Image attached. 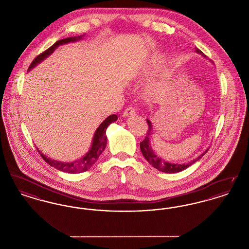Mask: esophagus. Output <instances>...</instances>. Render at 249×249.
Returning <instances> with one entry per match:
<instances>
[{"label":"esophagus","instance_id":"esophagus-1","mask_svg":"<svg viewBox=\"0 0 249 249\" xmlns=\"http://www.w3.org/2000/svg\"><path fill=\"white\" fill-rule=\"evenodd\" d=\"M134 114H135V109H134V107H127V108L124 110L122 116H123L124 118H127V117L131 116V115H134Z\"/></svg>","mask_w":249,"mask_h":249}]
</instances>
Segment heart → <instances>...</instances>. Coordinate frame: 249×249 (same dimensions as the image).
Here are the masks:
<instances>
[{"label":"heart","mask_w":249,"mask_h":249,"mask_svg":"<svg viewBox=\"0 0 249 249\" xmlns=\"http://www.w3.org/2000/svg\"><path fill=\"white\" fill-rule=\"evenodd\" d=\"M164 64V59H162L161 57H158L156 59H153V61L151 62L150 64V67L151 68H154V69H159L160 68L162 65ZM156 97H157V92L155 91V89H149L147 92H146V98L149 100V101H155L156 100Z\"/></svg>","instance_id":"b5f03b06"}]
</instances>
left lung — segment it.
<instances>
[{"label": "left lung", "instance_id": "1", "mask_svg": "<svg viewBox=\"0 0 249 249\" xmlns=\"http://www.w3.org/2000/svg\"><path fill=\"white\" fill-rule=\"evenodd\" d=\"M196 52L199 53V54H202L201 50L199 48H196ZM146 122L148 124V130L146 132V136L145 138L142 140V142H140V148H141V151H142V156L145 158V160L153 166L154 168H156L157 170L160 171V172H163V173H168V174H174V173H178V172H181L185 169H187L188 167H190V165L194 164L196 161H198L200 159H201L202 156H204L205 153L208 151V149H206L203 153H201L198 158L194 159L193 160L189 161L188 163H184V164H177V163H171V162H168L164 160L163 159L160 158L159 156L155 154L152 147H151V144H150V136H151V133H152V124L150 122V120L146 119Z\"/></svg>", "mask_w": 249, "mask_h": 249}]
</instances>
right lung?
Segmentation results:
<instances>
[{"label":"right lung","mask_w":249,"mask_h":249,"mask_svg":"<svg viewBox=\"0 0 249 249\" xmlns=\"http://www.w3.org/2000/svg\"><path fill=\"white\" fill-rule=\"evenodd\" d=\"M82 36L68 37V38L57 41L53 46H51L46 51H44L43 53L38 55L36 59L33 60V62L31 63V65L29 67V70L34 68L38 63H40L43 59H46L60 45L80 40L82 38ZM117 119H118L117 115H111L100 124L99 128L95 131L94 137H93V140H92V144H91V147H90L89 151L85 155L82 159H80L78 160H75V161H72V162H61V161L54 160H51L48 157H46L45 155L42 154L38 150V148H37V150L47 163H48L50 166H52V167H54V168H56L59 171L65 172V173H70V174L86 172V171H88L89 169H90L92 167V165L97 161V160L99 159V157L104 152V150L107 146V137L106 131H107V127L112 122L116 121Z\"/></svg>","instance_id":"right-lung-1"}]
</instances>
